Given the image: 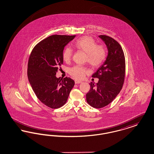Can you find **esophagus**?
<instances>
[{"mask_svg":"<svg viewBox=\"0 0 154 154\" xmlns=\"http://www.w3.org/2000/svg\"><path fill=\"white\" fill-rule=\"evenodd\" d=\"M74 82H75V84H80V83H81L82 82V81H81L79 80H75L74 81Z\"/></svg>","mask_w":154,"mask_h":154,"instance_id":"esophagus-1","label":"esophagus"}]
</instances>
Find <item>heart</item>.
<instances>
[{
    "mask_svg": "<svg viewBox=\"0 0 154 154\" xmlns=\"http://www.w3.org/2000/svg\"><path fill=\"white\" fill-rule=\"evenodd\" d=\"M75 48L87 54L86 62L94 68L101 66L107 57V51L103 45L97 44L91 37H82L75 41ZM73 55V50L67 47L63 52V58L65 61L69 62ZM70 75L75 79H82L88 73V69L82 66H75L69 70Z\"/></svg>",
    "mask_w": 154,
    "mask_h": 154,
    "instance_id": "obj_1",
    "label": "heart"
}]
</instances>
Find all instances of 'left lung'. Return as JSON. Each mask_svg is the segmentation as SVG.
<instances>
[{"label":"left lung","mask_w":154,"mask_h":154,"mask_svg":"<svg viewBox=\"0 0 154 154\" xmlns=\"http://www.w3.org/2000/svg\"><path fill=\"white\" fill-rule=\"evenodd\" d=\"M106 44L108 56L92 77L99 80L95 85L89 84L91 88L86 95L87 102L96 109L103 108L116 97L123 87L125 77V58L121 45L113 38L100 35Z\"/></svg>","instance_id":"8db88e82"}]
</instances>
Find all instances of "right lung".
Returning a JSON list of instances; mask_svg holds the SVG:
<instances>
[{
    "mask_svg": "<svg viewBox=\"0 0 154 154\" xmlns=\"http://www.w3.org/2000/svg\"><path fill=\"white\" fill-rule=\"evenodd\" d=\"M75 37L54 35L35 46L28 63V77L39 100L51 109H58L66 103L74 81L69 77L57 78L63 64L64 47Z\"/></svg>",
    "mask_w": 154,
    "mask_h": 154,
    "instance_id": "right-lung-1",
    "label": "right lung"
}]
</instances>
